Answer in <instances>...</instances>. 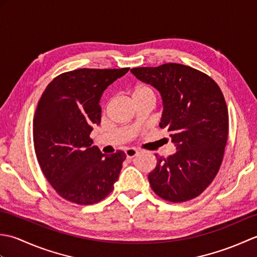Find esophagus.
I'll use <instances>...</instances> for the list:
<instances>
[{"label": "esophagus", "instance_id": "1", "mask_svg": "<svg viewBox=\"0 0 257 257\" xmlns=\"http://www.w3.org/2000/svg\"><path fill=\"white\" fill-rule=\"evenodd\" d=\"M124 154H125V157H127V159H132V158H134L135 156H137L138 151L134 148H128L124 150Z\"/></svg>", "mask_w": 257, "mask_h": 257}]
</instances>
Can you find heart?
Segmentation results:
<instances>
[{
    "instance_id": "b5f03b06",
    "label": "heart",
    "mask_w": 257,
    "mask_h": 257,
    "mask_svg": "<svg viewBox=\"0 0 257 257\" xmlns=\"http://www.w3.org/2000/svg\"><path fill=\"white\" fill-rule=\"evenodd\" d=\"M130 97H132L133 101H135L141 99H155L156 95L154 89L149 85L145 83H137L130 89Z\"/></svg>"
}]
</instances>
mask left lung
<instances>
[{"mask_svg": "<svg viewBox=\"0 0 257 257\" xmlns=\"http://www.w3.org/2000/svg\"><path fill=\"white\" fill-rule=\"evenodd\" d=\"M132 73L159 90L163 101L160 128L170 133L177 152L157 157L149 176L154 192L180 203L199 196L220 170L228 134L227 106L210 76L185 65L136 67Z\"/></svg>", "mask_w": 257, "mask_h": 257, "instance_id": "obj_1", "label": "left lung"}]
</instances>
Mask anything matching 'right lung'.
<instances>
[{
	"label": "right lung",
	"instance_id": "1",
	"mask_svg": "<svg viewBox=\"0 0 257 257\" xmlns=\"http://www.w3.org/2000/svg\"><path fill=\"white\" fill-rule=\"evenodd\" d=\"M129 70L79 68L47 85L33 119L37 161L45 178L63 199L94 204L113 190L123 151L102 155L92 146V127L100 123L103 90Z\"/></svg>",
	"mask_w": 257,
	"mask_h": 257
}]
</instances>
